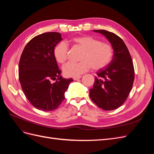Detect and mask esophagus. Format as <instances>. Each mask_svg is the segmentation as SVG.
I'll use <instances>...</instances> for the list:
<instances>
[{"label": "esophagus", "mask_w": 154, "mask_h": 154, "mask_svg": "<svg viewBox=\"0 0 154 154\" xmlns=\"http://www.w3.org/2000/svg\"><path fill=\"white\" fill-rule=\"evenodd\" d=\"M82 78V76H77V77H74L73 78V80H79V79H80Z\"/></svg>", "instance_id": "esophagus-1"}]
</instances>
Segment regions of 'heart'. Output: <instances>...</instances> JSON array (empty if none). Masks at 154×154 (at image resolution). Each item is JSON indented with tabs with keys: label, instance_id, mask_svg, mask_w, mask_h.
<instances>
[{
	"label": "heart",
	"instance_id": "heart-1",
	"mask_svg": "<svg viewBox=\"0 0 154 154\" xmlns=\"http://www.w3.org/2000/svg\"><path fill=\"white\" fill-rule=\"evenodd\" d=\"M69 42L83 49L79 62H69L63 66L65 76L77 77L87 72L91 67L97 71L105 68L110 63L113 57L112 46L94 37L83 35L74 37ZM68 54V46L64 42H60L53 49L54 57L58 63L66 62Z\"/></svg>",
	"mask_w": 154,
	"mask_h": 154
}]
</instances>
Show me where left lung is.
Listing matches in <instances>:
<instances>
[{"label":"left lung","mask_w":154,"mask_h":154,"mask_svg":"<svg viewBox=\"0 0 154 154\" xmlns=\"http://www.w3.org/2000/svg\"><path fill=\"white\" fill-rule=\"evenodd\" d=\"M93 31L106 37L114 54L108 66L97 72L89 96L100 108L114 110L124 103L131 91L134 80L132 60L127 45L118 35L103 29Z\"/></svg>","instance_id":"8db88e82"}]
</instances>
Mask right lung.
<instances>
[{
  "instance_id": "add662e5",
  "label": "right lung",
  "mask_w": 154,
  "mask_h": 154,
  "mask_svg": "<svg viewBox=\"0 0 154 154\" xmlns=\"http://www.w3.org/2000/svg\"><path fill=\"white\" fill-rule=\"evenodd\" d=\"M62 38L58 32H48L32 38L24 48L18 65L19 81L27 99L36 109L45 112L57 109L65 98L72 78L60 76L53 55ZM51 79L56 80L54 83Z\"/></svg>"
}]
</instances>
